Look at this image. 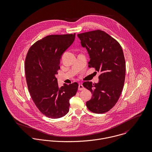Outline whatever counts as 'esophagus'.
Here are the masks:
<instances>
[{"label":"esophagus","mask_w":152,"mask_h":152,"mask_svg":"<svg viewBox=\"0 0 152 152\" xmlns=\"http://www.w3.org/2000/svg\"><path fill=\"white\" fill-rule=\"evenodd\" d=\"M84 86H83L81 84H79V86H78V90L82 91V90H84Z\"/></svg>","instance_id":"esophagus-1"}]
</instances>
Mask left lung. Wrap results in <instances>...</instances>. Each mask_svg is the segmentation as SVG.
Returning a JSON list of instances; mask_svg holds the SVG:
<instances>
[{"instance_id": "left-lung-1", "label": "left lung", "mask_w": 152, "mask_h": 152, "mask_svg": "<svg viewBox=\"0 0 152 152\" xmlns=\"http://www.w3.org/2000/svg\"><path fill=\"white\" fill-rule=\"evenodd\" d=\"M77 36L89 55L88 66L101 72L98 83L83 84L92 94L86 105L94 113H105L116 104L124 86L126 65L122 48L115 39L100 30Z\"/></svg>"}]
</instances>
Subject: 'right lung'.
Returning <instances> with one entry per match:
<instances>
[{
    "label": "right lung",
    "mask_w": 152,
    "mask_h": 152,
    "mask_svg": "<svg viewBox=\"0 0 152 152\" xmlns=\"http://www.w3.org/2000/svg\"><path fill=\"white\" fill-rule=\"evenodd\" d=\"M75 37V33L47 36L30 47L25 59L30 96L39 110L50 118H60L68 112L69 100L78 90L77 83L58 87L56 77L61 56Z\"/></svg>",
    "instance_id": "right-lung-1"
}]
</instances>
